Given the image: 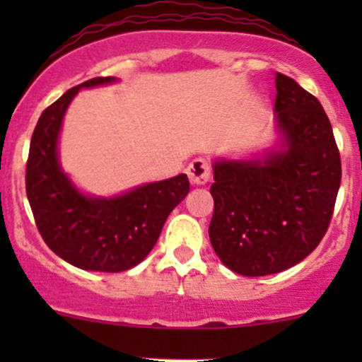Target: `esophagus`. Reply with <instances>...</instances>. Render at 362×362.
Here are the masks:
<instances>
[{
  "label": "esophagus",
  "instance_id": "1",
  "mask_svg": "<svg viewBox=\"0 0 362 362\" xmlns=\"http://www.w3.org/2000/svg\"><path fill=\"white\" fill-rule=\"evenodd\" d=\"M187 177L192 185H204L210 180V166L204 159H194L187 166Z\"/></svg>",
  "mask_w": 362,
  "mask_h": 362
}]
</instances>
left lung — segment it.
<instances>
[{
	"label": "left lung",
	"mask_w": 362,
	"mask_h": 362,
	"mask_svg": "<svg viewBox=\"0 0 362 362\" xmlns=\"http://www.w3.org/2000/svg\"><path fill=\"white\" fill-rule=\"evenodd\" d=\"M282 151L214 163L211 247L245 276L280 273L312 254L329 228L341 182L333 127L315 96L276 73Z\"/></svg>",
	"instance_id": "1"
}]
</instances>
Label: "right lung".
<instances>
[{
    "label": "right lung",
    "mask_w": 362,
    "mask_h": 362,
    "mask_svg": "<svg viewBox=\"0 0 362 362\" xmlns=\"http://www.w3.org/2000/svg\"><path fill=\"white\" fill-rule=\"evenodd\" d=\"M113 80H87L47 107L33 133L25 164V192L43 242L69 264L105 273L124 272L144 261L168 215L189 192V178L182 173L115 198H90L61 170L57 138L69 101L82 87Z\"/></svg>",
    "instance_id": "obj_1"
}]
</instances>
